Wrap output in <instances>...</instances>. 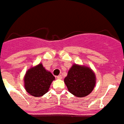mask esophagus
<instances>
[{"label": "esophagus", "instance_id": "1", "mask_svg": "<svg viewBox=\"0 0 124 124\" xmlns=\"http://www.w3.org/2000/svg\"><path fill=\"white\" fill-rule=\"evenodd\" d=\"M57 78L59 79H61L62 78V76H61V75H59L58 76H57Z\"/></svg>", "mask_w": 124, "mask_h": 124}]
</instances>
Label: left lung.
Instances as JSON below:
<instances>
[{
    "label": "left lung",
    "mask_w": 124,
    "mask_h": 124,
    "mask_svg": "<svg viewBox=\"0 0 124 124\" xmlns=\"http://www.w3.org/2000/svg\"><path fill=\"white\" fill-rule=\"evenodd\" d=\"M64 82L70 93L76 97L88 95L95 85V76L91 69L74 64L69 69Z\"/></svg>",
    "instance_id": "8db88e82"
}]
</instances>
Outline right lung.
<instances>
[{
  "label": "right lung",
  "mask_w": 124,
  "mask_h": 124,
  "mask_svg": "<svg viewBox=\"0 0 124 124\" xmlns=\"http://www.w3.org/2000/svg\"><path fill=\"white\" fill-rule=\"evenodd\" d=\"M55 77L43 67L42 64L32 67L26 72L24 83L25 90L34 97H41L48 91Z\"/></svg>",
  "instance_id": "1"
}]
</instances>
